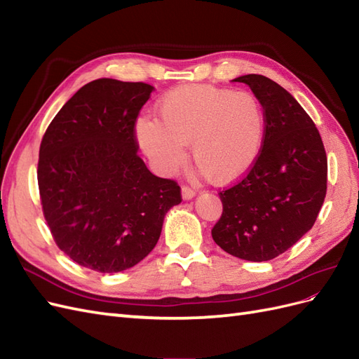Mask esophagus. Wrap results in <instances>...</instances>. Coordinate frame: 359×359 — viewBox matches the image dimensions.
I'll use <instances>...</instances> for the list:
<instances>
[{"label": "esophagus", "mask_w": 359, "mask_h": 359, "mask_svg": "<svg viewBox=\"0 0 359 359\" xmlns=\"http://www.w3.org/2000/svg\"><path fill=\"white\" fill-rule=\"evenodd\" d=\"M181 193H182V198L184 199H191L194 194H196V190H194L193 187H190V186H182L181 187Z\"/></svg>", "instance_id": "34e87169"}]
</instances>
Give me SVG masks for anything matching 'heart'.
<instances>
[{
    "mask_svg": "<svg viewBox=\"0 0 359 359\" xmlns=\"http://www.w3.org/2000/svg\"><path fill=\"white\" fill-rule=\"evenodd\" d=\"M157 111L160 121L140 118L136 135L163 172L181 165L189 144L194 165L215 184L244 177L259 157L265 114L252 93L186 85L163 97Z\"/></svg>",
    "mask_w": 359,
    "mask_h": 359,
    "instance_id": "b5f03b06",
    "label": "heart"
}]
</instances>
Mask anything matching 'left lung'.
<instances>
[{
  "instance_id": "8db88e82",
  "label": "left lung",
  "mask_w": 359,
  "mask_h": 359,
  "mask_svg": "<svg viewBox=\"0 0 359 359\" xmlns=\"http://www.w3.org/2000/svg\"><path fill=\"white\" fill-rule=\"evenodd\" d=\"M244 82L262 104L265 133L255 165L219 193L223 212L211 235L224 252L264 262L307 233L327 194L328 160L319 130L301 104L262 74Z\"/></svg>"
}]
</instances>
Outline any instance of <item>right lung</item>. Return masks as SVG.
<instances>
[{
	"instance_id": "add662e5",
	"label": "right lung",
	"mask_w": 359,
	"mask_h": 359,
	"mask_svg": "<svg viewBox=\"0 0 359 359\" xmlns=\"http://www.w3.org/2000/svg\"><path fill=\"white\" fill-rule=\"evenodd\" d=\"M154 86L97 79L61 107L43 135L37 181L45 220L61 252L97 273L139 264L178 205L177 181L137 156L136 121Z\"/></svg>"
}]
</instances>
